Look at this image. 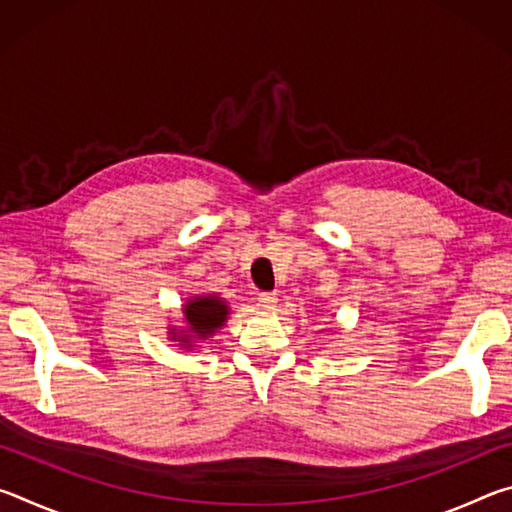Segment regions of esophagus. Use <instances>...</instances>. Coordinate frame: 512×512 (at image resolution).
<instances>
[{"mask_svg":"<svg viewBox=\"0 0 512 512\" xmlns=\"http://www.w3.org/2000/svg\"><path fill=\"white\" fill-rule=\"evenodd\" d=\"M257 302H259V307H262V309L271 311V309H275V305H277V296H275V293H259Z\"/></svg>","mask_w":512,"mask_h":512,"instance_id":"obj_1","label":"esophagus"}]
</instances>
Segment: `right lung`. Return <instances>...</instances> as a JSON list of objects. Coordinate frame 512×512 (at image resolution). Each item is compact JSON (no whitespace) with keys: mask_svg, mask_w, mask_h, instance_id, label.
<instances>
[{"mask_svg":"<svg viewBox=\"0 0 512 512\" xmlns=\"http://www.w3.org/2000/svg\"><path fill=\"white\" fill-rule=\"evenodd\" d=\"M230 318V305L225 298L216 293H198L185 300L183 305V327H169V341H176L178 348L187 352L201 350L205 343H210L216 332H221L223 325Z\"/></svg>","mask_w":512,"mask_h":512,"instance_id":"right-lung-1","label":"right lung"}]
</instances>
